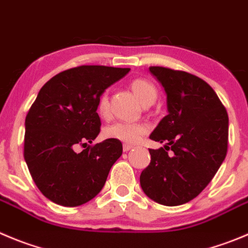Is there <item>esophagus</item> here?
Here are the masks:
<instances>
[{"label":"esophagus","mask_w":248,"mask_h":248,"mask_svg":"<svg viewBox=\"0 0 248 248\" xmlns=\"http://www.w3.org/2000/svg\"><path fill=\"white\" fill-rule=\"evenodd\" d=\"M133 147H134L133 145H129V143H124V146H123V150H124V152H128V151H130Z\"/></svg>","instance_id":"1"}]
</instances>
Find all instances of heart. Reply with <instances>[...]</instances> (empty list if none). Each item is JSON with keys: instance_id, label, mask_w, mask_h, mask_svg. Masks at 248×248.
Listing matches in <instances>:
<instances>
[{"instance_id": "b5f03b06", "label": "heart", "mask_w": 248, "mask_h": 248, "mask_svg": "<svg viewBox=\"0 0 248 248\" xmlns=\"http://www.w3.org/2000/svg\"><path fill=\"white\" fill-rule=\"evenodd\" d=\"M131 89L134 93L138 96L142 105L155 102L157 98V89L152 82L146 79H135L131 81ZM97 112L101 117H107L109 114V103L106 93L101 95L97 102ZM148 126L145 123H129V122H117L108 125L105 130L106 138L115 139L122 142L135 143L147 133Z\"/></svg>"}]
</instances>
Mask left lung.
I'll return each mask as SVG.
<instances>
[{
  "instance_id": "8db88e82",
  "label": "left lung",
  "mask_w": 248,
  "mask_h": 248,
  "mask_svg": "<svg viewBox=\"0 0 248 248\" xmlns=\"http://www.w3.org/2000/svg\"><path fill=\"white\" fill-rule=\"evenodd\" d=\"M150 72L164 87L168 108L150 139L166 145L150 148L151 163L140 184L157 203L179 206L199 196L225 159L228 113L201 78L164 67Z\"/></svg>"
}]
</instances>
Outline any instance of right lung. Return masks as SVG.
Here are the masks:
<instances>
[{"instance_id": "1", "label": "right lung", "mask_w": 248, "mask_h": 248, "mask_svg": "<svg viewBox=\"0 0 248 248\" xmlns=\"http://www.w3.org/2000/svg\"><path fill=\"white\" fill-rule=\"evenodd\" d=\"M129 68L80 65L49 79L25 118L24 159L45 197L64 207L86 203L98 195L122 155L119 140L90 146L100 134L97 102ZM81 144L84 150H74Z\"/></svg>"}]
</instances>
